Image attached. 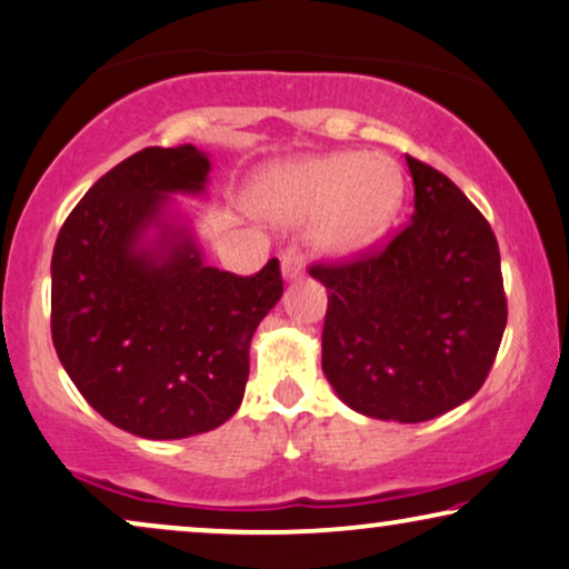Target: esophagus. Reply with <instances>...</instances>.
<instances>
[{
	"label": "esophagus",
	"instance_id": "esophagus-1",
	"mask_svg": "<svg viewBox=\"0 0 569 569\" xmlns=\"http://www.w3.org/2000/svg\"><path fill=\"white\" fill-rule=\"evenodd\" d=\"M306 274V261H302L300 253H295V250H287L282 256V277L284 282H298Z\"/></svg>",
	"mask_w": 569,
	"mask_h": 569
}]
</instances>
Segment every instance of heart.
<instances>
[{"mask_svg": "<svg viewBox=\"0 0 569 569\" xmlns=\"http://www.w3.org/2000/svg\"><path fill=\"white\" fill-rule=\"evenodd\" d=\"M405 203V172L387 153L335 151L263 169L248 190L256 217L308 221V246L323 258H352L379 242Z\"/></svg>", "mask_w": 569, "mask_h": 569, "instance_id": "heart-1", "label": "heart"}]
</instances>
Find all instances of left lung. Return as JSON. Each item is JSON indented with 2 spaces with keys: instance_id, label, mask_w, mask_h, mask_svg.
I'll return each mask as SVG.
<instances>
[{
  "instance_id": "8db88e82",
  "label": "left lung",
  "mask_w": 569,
  "mask_h": 569,
  "mask_svg": "<svg viewBox=\"0 0 569 569\" xmlns=\"http://www.w3.org/2000/svg\"><path fill=\"white\" fill-rule=\"evenodd\" d=\"M410 224L381 253L313 267L329 292L321 368L360 416L420 423L468 402L507 327L499 246L447 174L408 157Z\"/></svg>"
}]
</instances>
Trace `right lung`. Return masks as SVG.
I'll list each match as a JSON object with an SVG mask.
<instances>
[{
    "instance_id": "add662e5",
    "label": "right lung",
    "mask_w": 569,
    "mask_h": 569,
    "mask_svg": "<svg viewBox=\"0 0 569 569\" xmlns=\"http://www.w3.org/2000/svg\"><path fill=\"white\" fill-rule=\"evenodd\" d=\"M211 157L132 153L88 190L51 256V339L86 402L140 439H186L238 412L250 339L282 298L279 261L256 277L209 267L193 213Z\"/></svg>"
}]
</instances>
